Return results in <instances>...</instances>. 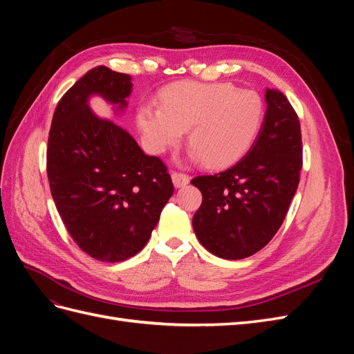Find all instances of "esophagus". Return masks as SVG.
<instances>
[{"mask_svg": "<svg viewBox=\"0 0 354 354\" xmlns=\"http://www.w3.org/2000/svg\"><path fill=\"white\" fill-rule=\"evenodd\" d=\"M171 178H173V183L176 187H185L190 180L187 174L180 173V171H173V173H171Z\"/></svg>", "mask_w": 354, "mask_h": 354, "instance_id": "obj_1", "label": "esophagus"}]
</instances>
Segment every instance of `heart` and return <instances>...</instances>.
<instances>
[{"label":"heart","instance_id":"obj_1","mask_svg":"<svg viewBox=\"0 0 354 354\" xmlns=\"http://www.w3.org/2000/svg\"><path fill=\"white\" fill-rule=\"evenodd\" d=\"M159 100L160 108L143 104L137 111L146 147L164 153L189 129L194 158L211 168L232 165L248 152L264 118L259 94L224 82H177L164 88Z\"/></svg>","mask_w":354,"mask_h":354}]
</instances>
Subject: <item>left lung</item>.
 <instances>
[{
  "instance_id": "obj_1",
  "label": "left lung",
  "mask_w": 354,
  "mask_h": 354,
  "mask_svg": "<svg viewBox=\"0 0 354 354\" xmlns=\"http://www.w3.org/2000/svg\"><path fill=\"white\" fill-rule=\"evenodd\" d=\"M261 130L233 167L190 183L202 194L194 216L199 242L220 259L263 250L279 230L299 183L303 142L298 115L281 91H266Z\"/></svg>"
}]
</instances>
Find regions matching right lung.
Returning <instances> with one entry per match:
<instances>
[{"label":"right lung","instance_id":"add662e5","mask_svg":"<svg viewBox=\"0 0 354 354\" xmlns=\"http://www.w3.org/2000/svg\"><path fill=\"white\" fill-rule=\"evenodd\" d=\"M131 87L127 73L90 69L62 95L48 133L47 176L62 221L85 254L104 263L142 251L174 194L162 159L88 109L91 94L122 108Z\"/></svg>","mask_w":354,"mask_h":354}]
</instances>
